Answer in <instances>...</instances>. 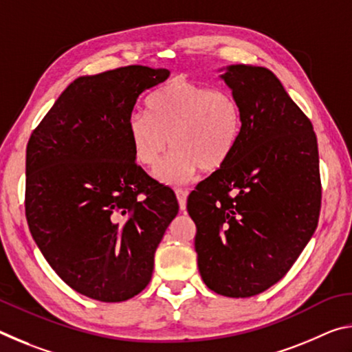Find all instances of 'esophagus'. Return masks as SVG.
I'll list each match as a JSON object with an SVG mask.
<instances>
[{"label": "esophagus", "instance_id": "obj_1", "mask_svg": "<svg viewBox=\"0 0 352 352\" xmlns=\"http://www.w3.org/2000/svg\"><path fill=\"white\" fill-rule=\"evenodd\" d=\"M178 205H180V210H186V200H188V190L186 189H175Z\"/></svg>", "mask_w": 352, "mask_h": 352}]
</instances>
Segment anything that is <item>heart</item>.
Instances as JSON below:
<instances>
[{"label": "heart", "instance_id": "heart-1", "mask_svg": "<svg viewBox=\"0 0 352 352\" xmlns=\"http://www.w3.org/2000/svg\"><path fill=\"white\" fill-rule=\"evenodd\" d=\"M147 113H133L127 130L136 162L152 169L168 147L174 151L155 172L164 184L188 183L200 169L223 168L239 144L242 107L226 90L172 79L147 99Z\"/></svg>", "mask_w": 352, "mask_h": 352}]
</instances>
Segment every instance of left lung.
<instances>
[{
    "label": "left lung",
    "mask_w": 352,
    "mask_h": 352,
    "mask_svg": "<svg viewBox=\"0 0 352 352\" xmlns=\"http://www.w3.org/2000/svg\"><path fill=\"white\" fill-rule=\"evenodd\" d=\"M243 113L234 153L188 197L208 289L248 298L276 284L311 241L321 183L317 136L270 69H219Z\"/></svg>",
    "instance_id": "obj_1"
}]
</instances>
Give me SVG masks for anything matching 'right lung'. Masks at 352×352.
Wrapping results in <instances>:
<instances>
[{
	"label": "right lung",
	"instance_id": "1",
	"mask_svg": "<svg viewBox=\"0 0 352 352\" xmlns=\"http://www.w3.org/2000/svg\"><path fill=\"white\" fill-rule=\"evenodd\" d=\"M169 74L130 65L77 77L29 138V230L52 270L93 300L126 301L146 289L178 214L174 190L135 163L127 130L140 94Z\"/></svg>",
	"mask_w": 352,
	"mask_h": 352
}]
</instances>
